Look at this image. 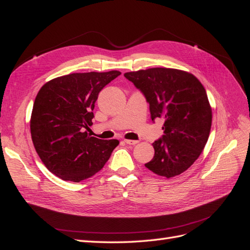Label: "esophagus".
Instances as JSON below:
<instances>
[{"label":"esophagus","mask_w":250,"mask_h":250,"mask_svg":"<svg viewBox=\"0 0 250 250\" xmlns=\"http://www.w3.org/2000/svg\"><path fill=\"white\" fill-rule=\"evenodd\" d=\"M124 142L127 144V145H137V144L139 143V141H134V140H124Z\"/></svg>","instance_id":"34e87169"}]
</instances>
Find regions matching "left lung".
Returning <instances> with one entry per match:
<instances>
[{"label": "left lung", "instance_id": "1", "mask_svg": "<svg viewBox=\"0 0 250 250\" xmlns=\"http://www.w3.org/2000/svg\"><path fill=\"white\" fill-rule=\"evenodd\" d=\"M145 96L151 119L165 121L164 134L155 141L154 156L145 167L164 177H174L197 160L208 142L211 107L201 82L193 74L167 67L125 73Z\"/></svg>", "mask_w": 250, "mask_h": 250}]
</instances>
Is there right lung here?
I'll return each instance as SVG.
<instances>
[{
	"label": "right lung",
	"mask_w": 250,
	"mask_h": 250,
	"mask_svg": "<svg viewBox=\"0 0 250 250\" xmlns=\"http://www.w3.org/2000/svg\"><path fill=\"white\" fill-rule=\"evenodd\" d=\"M121 72L74 73L43 84L33 104L30 130L47 169L63 180L79 183L99 172L118 145L85 131L93 124L101 89Z\"/></svg>",
	"instance_id": "right-lung-1"
}]
</instances>
